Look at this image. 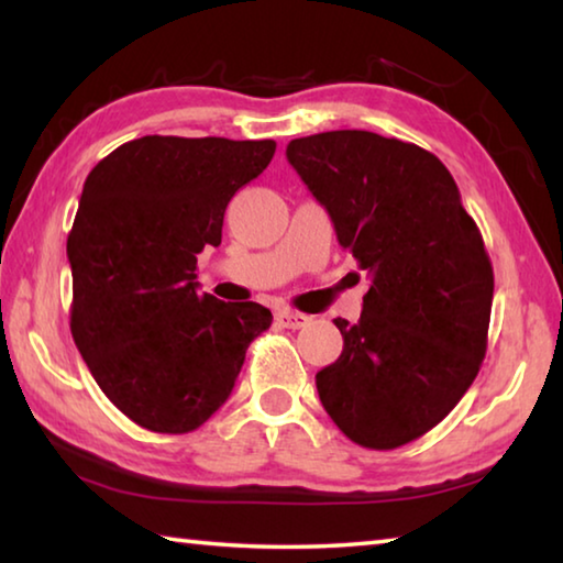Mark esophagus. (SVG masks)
Segmentation results:
<instances>
[{
	"label": "esophagus",
	"instance_id": "34e87169",
	"mask_svg": "<svg viewBox=\"0 0 563 563\" xmlns=\"http://www.w3.org/2000/svg\"><path fill=\"white\" fill-rule=\"evenodd\" d=\"M308 316H302V312H295V310H278L275 312V322H278V325H283V328H288V330H300V328H305L308 325Z\"/></svg>",
	"mask_w": 563,
	"mask_h": 563
}]
</instances>
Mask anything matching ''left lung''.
Wrapping results in <instances>:
<instances>
[{
    "label": "left lung",
    "mask_w": 563,
    "mask_h": 563,
    "mask_svg": "<svg viewBox=\"0 0 563 563\" xmlns=\"http://www.w3.org/2000/svg\"><path fill=\"white\" fill-rule=\"evenodd\" d=\"M325 208L338 243L367 271L357 325L316 375L345 437L395 450L430 432L474 383L487 352L494 273L460 188L430 151L373 131H325L285 148Z\"/></svg>",
    "instance_id": "obj_1"
}]
</instances>
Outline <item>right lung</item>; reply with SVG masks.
<instances>
[{
	"label": "right lung",
	"instance_id": "right-lung-1",
	"mask_svg": "<svg viewBox=\"0 0 563 563\" xmlns=\"http://www.w3.org/2000/svg\"><path fill=\"white\" fill-rule=\"evenodd\" d=\"M273 154L271 139L144 136L84 184L66 241L71 335L101 393L144 430H198L271 328L258 302L198 292L196 255L221 245L228 201Z\"/></svg>",
	"mask_w": 563,
	"mask_h": 563
}]
</instances>
